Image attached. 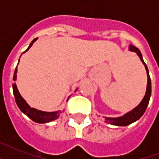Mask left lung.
<instances>
[{
    "mask_svg": "<svg viewBox=\"0 0 159 159\" xmlns=\"http://www.w3.org/2000/svg\"><path fill=\"white\" fill-rule=\"evenodd\" d=\"M129 51L134 52L137 53L139 58H140L141 62H143L144 67H145L146 72H147V76H148V82H147V88H146V93L144 97L142 100V102L139 103L138 106H136L135 108L133 109L132 111L126 113L125 115H124L123 116L120 117H117V118H109V117H105V122L108 124H111L112 125H117V126H126L130 125V124L135 122L136 120H138L140 118L141 116H143V113L145 112L147 106L149 102V99L151 97V79L149 77V72H148V69L147 65L145 64V62L143 61L142 54H141L140 51L138 48H136L135 46L130 44L129 47Z\"/></svg>",
    "mask_w": 159,
    "mask_h": 159,
    "instance_id": "left-lung-1",
    "label": "left lung"
}]
</instances>
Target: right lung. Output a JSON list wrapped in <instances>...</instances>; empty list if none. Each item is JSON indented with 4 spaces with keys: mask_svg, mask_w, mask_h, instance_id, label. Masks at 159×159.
<instances>
[{
    "mask_svg": "<svg viewBox=\"0 0 159 159\" xmlns=\"http://www.w3.org/2000/svg\"><path fill=\"white\" fill-rule=\"evenodd\" d=\"M37 39H38V38L34 39L30 43V46L28 47V48H27L24 53H25L26 51H28L29 49L30 48L31 46L33 45V43H34ZM19 61H20V59H19ZM16 73H17V66H16L15 72H14L13 81H16V77H17ZM12 87H13V93L14 96H15L16 102L19 108H20V110L25 115H26V116H28L29 118L31 119L32 120L36 122V123L43 124L48 123V122H50V121L52 120H54L58 118L60 116V114L62 113V111H54V112H45V111H39V110H36V109L34 108H31L30 106L26 103L25 101L23 99V97L20 96L18 89H17V87H16V83H13Z\"/></svg>",
    "mask_w": 159,
    "mask_h": 159,
    "instance_id": "obj_1",
    "label": "right lung"
}]
</instances>
